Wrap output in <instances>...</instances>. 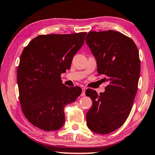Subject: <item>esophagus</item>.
Instances as JSON below:
<instances>
[{
  "mask_svg": "<svg viewBox=\"0 0 155 155\" xmlns=\"http://www.w3.org/2000/svg\"><path fill=\"white\" fill-rule=\"evenodd\" d=\"M85 91H86V88L85 87H83L82 88V92H81V97H84V96H85Z\"/></svg>",
  "mask_w": 155,
  "mask_h": 155,
  "instance_id": "34e87169",
  "label": "esophagus"
}]
</instances>
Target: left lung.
Here are the masks:
<instances>
[{
  "mask_svg": "<svg viewBox=\"0 0 155 155\" xmlns=\"http://www.w3.org/2000/svg\"><path fill=\"white\" fill-rule=\"evenodd\" d=\"M86 42L95 57L97 75L107 82L104 92L92 89L86 95L92 105L87 113V124L96 134H107L126 122L135 99L140 75L139 50L130 37L113 30L89 31Z\"/></svg>",
  "mask_w": 155,
  "mask_h": 155,
  "instance_id": "left-lung-1",
  "label": "left lung"
}]
</instances>
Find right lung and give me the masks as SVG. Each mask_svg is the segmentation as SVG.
<instances>
[{"label":"right lung","mask_w":155,"mask_h":155,"mask_svg":"<svg viewBox=\"0 0 155 155\" xmlns=\"http://www.w3.org/2000/svg\"><path fill=\"white\" fill-rule=\"evenodd\" d=\"M86 35H39L24 48L17 68V83L21 110L33 126L52 131L64 124L65 106L75 101L81 89L66 87L61 74L70 69Z\"/></svg>","instance_id":"right-lung-1"}]
</instances>
